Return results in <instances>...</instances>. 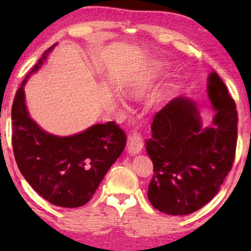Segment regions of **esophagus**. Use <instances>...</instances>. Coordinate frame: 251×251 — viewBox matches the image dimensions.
Segmentation results:
<instances>
[{
    "label": "esophagus",
    "mask_w": 251,
    "mask_h": 251,
    "mask_svg": "<svg viewBox=\"0 0 251 251\" xmlns=\"http://www.w3.org/2000/svg\"><path fill=\"white\" fill-rule=\"evenodd\" d=\"M126 150H128V153L131 154V155H136V154H139L142 152L143 139L138 132H133L129 137L128 144H126Z\"/></svg>",
    "instance_id": "1"
}]
</instances>
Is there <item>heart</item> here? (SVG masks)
Returning a JSON list of instances; mask_svg holds the SVG:
<instances>
[{"label": "heart", "instance_id": "b5f03b06", "mask_svg": "<svg viewBox=\"0 0 251 251\" xmlns=\"http://www.w3.org/2000/svg\"><path fill=\"white\" fill-rule=\"evenodd\" d=\"M161 66H162V64H161L160 61L154 60L153 63L151 64V73L149 74V76H147L146 78H144V80H139V81L135 82V83L130 84L128 89H126L129 94L130 95H137V94H139V92H142L144 90V88L146 87V84L149 83V82H151V80H152L154 74H155L156 72L160 70Z\"/></svg>", "mask_w": 251, "mask_h": 251}]
</instances>
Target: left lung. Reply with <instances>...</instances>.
Masks as SVG:
<instances>
[{"label": "left lung", "instance_id": "left-lung-1", "mask_svg": "<svg viewBox=\"0 0 251 251\" xmlns=\"http://www.w3.org/2000/svg\"><path fill=\"white\" fill-rule=\"evenodd\" d=\"M208 97L215 111L203 126L197 102L185 96L170 100L154 116L146 152L154 175L147 197L161 212L188 215L217 194L235 155L238 113L222 78L208 76Z\"/></svg>", "mask_w": 251, "mask_h": 251}]
</instances>
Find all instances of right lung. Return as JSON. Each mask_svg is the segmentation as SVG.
I'll list each match as a JSON object with an SVG mask.
<instances>
[{"mask_svg": "<svg viewBox=\"0 0 251 251\" xmlns=\"http://www.w3.org/2000/svg\"><path fill=\"white\" fill-rule=\"evenodd\" d=\"M57 46L50 47L23 81L12 104V147L20 173L41 197L63 208L91 200L102 178L126 147V133L115 122L99 123L71 136H57L30 118L25 89Z\"/></svg>", "mask_w": 251, "mask_h": 251, "instance_id": "right-lung-1", "label": "right lung"}]
</instances>
